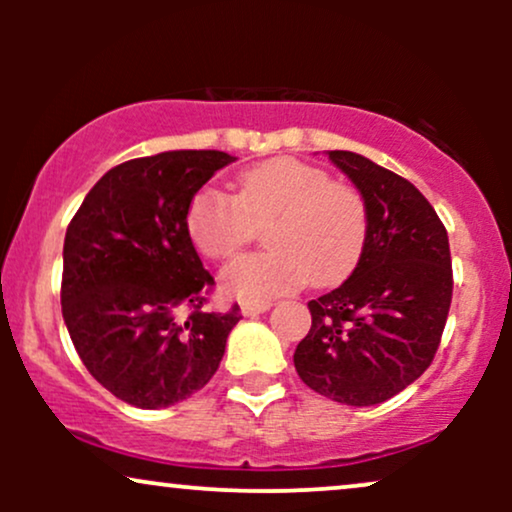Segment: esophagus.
<instances>
[{
    "instance_id": "34e87169",
    "label": "esophagus",
    "mask_w": 512,
    "mask_h": 512,
    "mask_svg": "<svg viewBox=\"0 0 512 512\" xmlns=\"http://www.w3.org/2000/svg\"><path fill=\"white\" fill-rule=\"evenodd\" d=\"M272 308V303L269 301H262V303H252V301H248V303H243L240 305V313H243L245 317H255V315H262V313H267V310Z\"/></svg>"
}]
</instances>
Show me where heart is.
<instances>
[{
  "mask_svg": "<svg viewBox=\"0 0 512 512\" xmlns=\"http://www.w3.org/2000/svg\"><path fill=\"white\" fill-rule=\"evenodd\" d=\"M267 252L221 272V289L240 301H267L303 281L332 284L356 267L368 238V207L356 187L298 158H272L240 173L236 197L204 187L187 209L192 243L209 260H228L267 226Z\"/></svg>",
  "mask_w": 512,
  "mask_h": 512,
  "instance_id": "obj_1",
  "label": "heart"
}]
</instances>
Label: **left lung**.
Masks as SVG:
<instances>
[{
	"instance_id": "1",
	"label": "left lung",
	"mask_w": 512,
	"mask_h": 512,
	"mask_svg": "<svg viewBox=\"0 0 512 512\" xmlns=\"http://www.w3.org/2000/svg\"><path fill=\"white\" fill-rule=\"evenodd\" d=\"M327 156L366 199L368 238L349 279L308 303L293 366L317 395L373 407L436 356L452 301L448 233L409 180L354 151Z\"/></svg>"
}]
</instances>
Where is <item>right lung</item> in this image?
Returning a JSON list of instances; mask_svg holds the SVG:
<instances>
[{
	"mask_svg": "<svg viewBox=\"0 0 512 512\" xmlns=\"http://www.w3.org/2000/svg\"><path fill=\"white\" fill-rule=\"evenodd\" d=\"M233 161L211 149L132 158L91 187L69 223L64 325L88 373L132 407L163 409L202 390L238 325V305L202 310L214 276L187 231L192 199Z\"/></svg>",
	"mask_w": 512,
	"mask_h": 512,
	"instance_id": "1",
	"label": "right lung"
}]
</instances>
